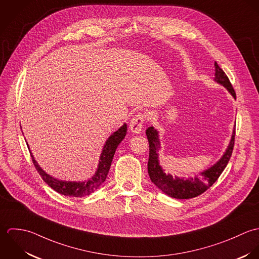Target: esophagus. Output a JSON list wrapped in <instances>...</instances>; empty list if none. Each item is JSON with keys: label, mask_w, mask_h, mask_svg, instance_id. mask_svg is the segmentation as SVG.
Instances as JSON below:
<instances>
[{"label": "esophagus", "mask_w": 259, "mask_h": 259, "mask_svg": "<svg viewBox=\"0 0 259 259\" xmlns=\"http://www.w3.org/2000/svg\"><path fill=\"white\" fill-rule=\"evenodd\" d=\"M145 122V115L142 113H138L137 115H135L129 125V128L131 130V132L138 134L140 133V131L143 129V124Z\"/></svg>", "instance_id": "obj_1"}]
</instances>
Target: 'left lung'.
<instances>
[{
	"mask_svg": "<svg viewBox=\"0 0 259 259\" xmlns=\"http://www.w3.org/2000/svg\"><path fill=\"white\" fill-rule=\"evenodd\" d=\"M215 78L214 81L224 86L228 92L236 99L235 91L224 73V71L215 62ZM147 139L149 142V160H148V174L151 181L165 194L176 199H189L196 197L203 192H205L209 187H211L214 182L219 178L220 174L225 169L230 157L232 155L234 147L235 138V128L232 133L230 143L225 151V153L217 161L213 166L199 173V175L194 178H179L174 177L170 174L164 173V170L159 164L158 152L160 147V141L158 136V131L153 127H149L146 130Z\"/></svg>",
	"mask_w": 259,
	"mask_h": 259,
	"instance_id": "1",
	"label": "left lung"
}]
</instances>
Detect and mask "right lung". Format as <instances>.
I'll return each mask as SVG.
<instances>
[{
	"instance_id": "add662e5",
	"label": "right lung",
	"mask_w": 259,
	"mask_h": 259,
	"mask_svg": "<svg viewBox=\"0 0 259 259\" xmlns=\"http://www.w3.org/2000/svg\"><path fill=\"white\" fill-rule=\"evenodd\" d=\"M127 132V125L124 124L121 126L117 131H115L106 141L104 145L102 153L100 155V161L98 164L97 171L93 175L92 178H90L87 181L83 182H75V181H62L54 178L47 174L37 163V161L34 159V156L31 157L32 161L34 163L35 168L43 178V180L52 188L56 192L66 195V196H73V197H83L86 195H89L93 193L96 189L99 188V186L106 180V177L108 175L113 157L115 154V151L118 147V145L121 143V141L124 139ZM27 146H29L27 144ZM29 148V147H28Z\"/></svg>"
}]
</instances>
